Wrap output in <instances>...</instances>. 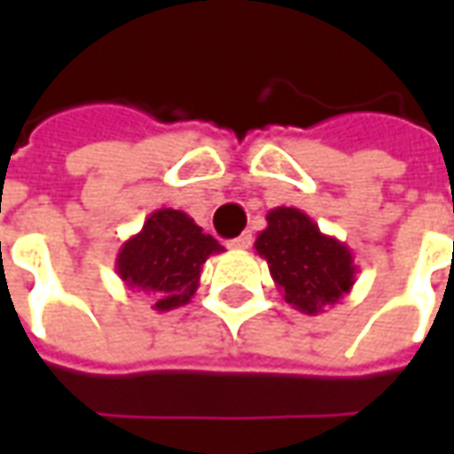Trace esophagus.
Masks as SVG:
<instances>
[{"label":"esophagus","instance_id":"esophagus-1","mask_svg":"<svg viewBox=\"0 0 454 454\" xmlns=\"http://www.w3.org/2000/svg\"><path fill=\"white\" fill-rule=\"evenodd\" d=\"M250 246H253V233H250V231L240 233V236L233 238V240H228V247H231V250H247Z\"/></svg>","mask_w":454,"mask_h":454}]
</instances>
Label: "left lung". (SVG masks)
<instances>
[{"mask_svg": "<svg viewBox=\"0 0 454 454\" xmlns=\"http://www.w3.org/2000/svg\"><path fill=\"white\" fill-rule=\"evenodd\" d=\"M255 250L267 260L286 304L306 316L324 314L355 285L357 267L350 247L321 233L314 218L299 208H272L267 228L257 233Z\"/></svg>", "mask_w": 454, "mask_h": 454, "instance_id": "obj_1", "label": "left lung"}]
</instances>
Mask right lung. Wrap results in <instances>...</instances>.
I'll list each match as a JSON object with an SVG mask.
<instances>
[{"label":"right lung","mask_w":454,"mask_h":454,"mask_svg":"<svg viewBox=\"0 0 454 454\" xmlns=\"http://www.w3.org/2000/svg\"><path fill=\"white\" fill-rule=\"evenodd\" d=\"M216 253H223L221 243L194 218L177 208H158L119 247L116 275L130 292L148 294L153 309L165 314L192 301L201 267Z\"/></svg>","instance_id":"obj_1"}]
</instances>
